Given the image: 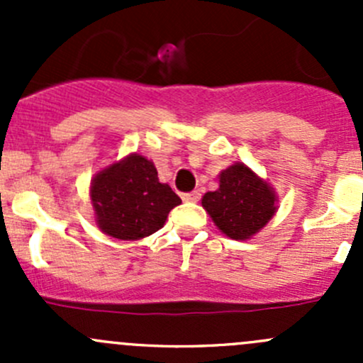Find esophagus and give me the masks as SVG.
<instances>
[{"label":"esophagus","mask_w":363,"mask_h":363,"mask_svg":"<svg viewBox=\"0 0 363 363\" xmlns=\"http://www.w3.org/2000/svg\"><path fill=\"white\" fill-rule=\"evenodd\" d=\"M182 200H184V202H191V203L199 202V200H200V191L186 193V195H182Z\"/></svg>","instance_id":"esophagus-1"}]
</instances>
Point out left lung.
Listing matches in <instances>:
<instances>
[{
  "label": "left lung",
  "mask_w": 363,
  "mask_h": 363,
  "mask_svg": "<svg viewBox=\"0 0 363 363\" xmlns=\"http://www.w3.org/2000/svg\"><path fill=\"white\" fill-rule=\"evenodd\" d=\"M219 188L202 196V207L214 225L233 240L262 232L277 212L276 189L246 163L237 161L219 172Z\"/></svg>",
  "instance_id": "obj_1"
}]
</instances>
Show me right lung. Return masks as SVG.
Instances as JSON below:
<instances>
[{
	"instance_id": "obj_1",
	"label": "right lung",
	"mask_w": 363,
	"mask_h": 363,
	"mask_svg": "<svg viewBox=\"0 0 363 363\" xmlns=\"http://www.w3.org/2000/svg\"><path fill=\"white\" fill-rule=\"evenodd\" d=\"M94 223L108 237L140 240L163 228L181 199L158 179L155 163L130 152L94 174L89 186Z\"/></svg>"
}]
</instances>
